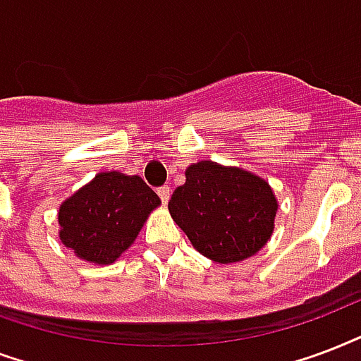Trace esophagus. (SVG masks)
<instances>
[{
	"instance_id": "obj_1",
	"label": "esophagus",
	"mask_w": 361,
	"mask_h": 361,
	"mask_svg": "<svg viewBox=\"0 0 361 361\" xmlns=\"http://www.w3.org/2000/svg\"><path fill=\"white\" fill-rule=\"evenodd\" d=\"M158 195H160L161 203H167V201H169V195H171V190H169V186H160V188H158Z\"/></svg>"
}]
</instances>
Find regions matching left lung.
I'll return each instance as SVG.
<instances>
[{
	"label": "left lung",
	"mask_w": 361,
	"mask_h": 361,
	"mask_svg": "<svg viewBox=\"0 0 361 361\" xmlns=\"http://www.w3.org/2000/svg\"><path fill=\"white\" fill-rule=\"evenodd\" d=\"M169 212L203 256L231 264L252 256L271 237L276 200L269 184L237 167L200 161L173 192Z\"/></svg>",
	"instance_id": "1"
}]
</instances>
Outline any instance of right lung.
I'll list each match as a JSON object with an SVG mask.
<instances>
[{
	"instance_id": "1",
	"label": "right lung",
	"mask_w": 361,
	"mask_h": 361,
	"mask_svg": "<svg viewBox=\"0 0 361 361\" xmlns=\"http://www.w3.org/2000/svg\"><path fill=\"white\" fill-rule=\"evenodd\" d=\"M160 197L137 175L99 173L58 212L60 239L67 248L94 264H113L135 241Z\"/></svg>"
}]
</instances>
